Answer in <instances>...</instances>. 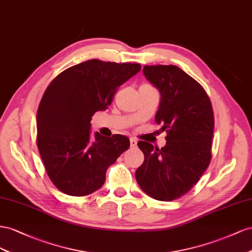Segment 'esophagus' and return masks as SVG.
I'll list each match as a JSON object with an SVG mask.
<instances>
[{
  "mask_svg": "<svg viewBox=\"0 0 252 252\" xmlns=\"http://www.w3.org/2000/svg\"><path fill=\"white\" fill-rule=\"evenodd\" d=\"M130 145L132 148H136L137 147V140H136L135 138H131L130 139Z\"/></svg>",
  "mask_w": 252,
  "mask_h": 252,
  "instance_id": "obj_1",
  "label": "esophagus"
}]
</instances>
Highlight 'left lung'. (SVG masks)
<instances>
[{
    "mask_svg": "<svg viewBox=\"0 0 252 252\" xmlns=\"http://www.w3.org/2000/svg\"><path fill=\"white\" fill-rule=\"evenodd\" d=\"M143 74L160 92L155 121L167 132V143L161 149L137 143L145 160L135 177L148 195L171 202L188 193L209 166L213 110L203 86L178 66L146 65Z\"/></svg>",
    "mask_w": 252,
    "mask_h": 252,
    "instance_id": "obj_1",
    "label": "left lung"
}]
</instances>
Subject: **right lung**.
I'll return each mask as SVG.
<instances>
[{
    "label": "right lung",
    "instance_id": "1",
    "mask_svg": "<svg viewBox=\"0 0 252 252\" xmlns=\"http://www.w3.org/2000/svg\"><path fill=\"white\" fill-rule=\"evenodd\" d=\"M138 63L92 59L66 68L49 83L37 114V146L50 181L61 192L84 196L101 188L105 172L130 147L122 135H91L96 112L111 105Z\"/></svg>",
    "mask_w": 252,
    "mask_h": 252
}]
</instances>
